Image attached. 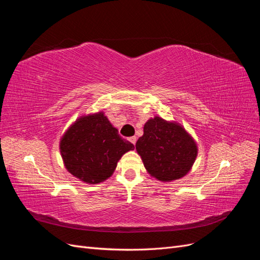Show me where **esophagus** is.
<instances>
[{
  "mask_svg": "<svg viewBox=\"0 0 260 260\" xmlns=\"http://www.w3.org/2000/svg\"><path fill=\"white\" fill-rule=\"evenodd\" d=\"M129 141H130V142H131L133 145H136V142H137V137H131V138L129 139Z\"/></svg>",
  "mask_w": 260,
  "mask_h": 260,
  "instance_id": "1",
  "label": "esophagus"
}]
</instances>
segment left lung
Returning a JSON list of instances; mask_svg holds the SVG:
<instances>
[{
  "label": "left lung",
  "instance_id": "obj_1",
  "mask_svg": "<svg viewBox=\"0 0 260 260\" xmlns=\"http://www.w3.org/2000/svg\"><path fill=\"white\" fill-rule=\"evenodd\" d=\"M136 149L149 176L161 182L186 176L199 153L198 143L182 124L159 116L145 122Z\"/></svg>",
  "mask_w": 260,
  "mask_h": 260
}]
</instances>
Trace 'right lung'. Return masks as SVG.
<instances>
[{
    "label": "right lung",
    "mask_w": 260,
    "mask_h": 260,
    "mask_svg": "<svg viewBox=\"0 0 260 260\" xmlns=\"http://www.w3.org/2000/svg\"><path fill=\"white\" fill-rule=\"evenodd\" d=\"M135 145L118 135L103 111L82 115L59 141V152L69 174L86 184L111 178L123 154Z\"/></svg>",
    "instance_id": "add662e5"
}]
</instances>
